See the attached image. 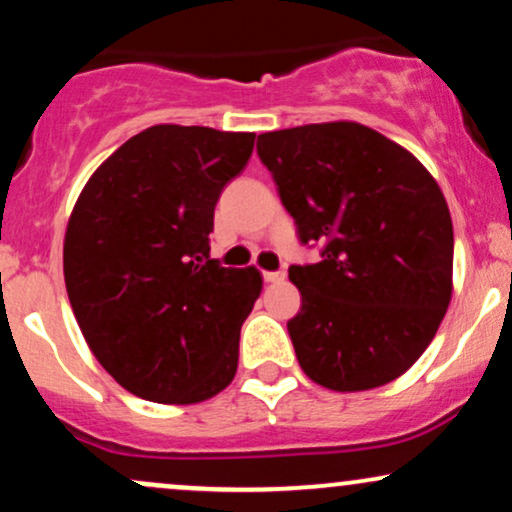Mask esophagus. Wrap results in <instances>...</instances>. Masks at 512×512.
<instances>
[{
	"instance_id": "1",
	"label": "esophagus",
	"mask_w": 512,
	"mask_h": 512,
	"mask_svg": "<svg viewBox=\"0 0 512 512\" xmlns=\"http://www.w3.org/2000/svg\"><path fill=\"white\" fill-rule=\"evenodd\" d=\"M262 276H264V281H267V284H276V281L286 279V272H284V269H276V272H262Z\"/></svg>"
}]
</instances>
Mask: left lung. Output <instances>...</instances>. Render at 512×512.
<instances>
[{
  "label": "left lung",
  "instance_id": "left-lung-1",
  "mask_svg": "<svg viewBox=\"0 0 512 512\" xmlns=\"http://www.w3.org/2000/svg\"><path fill=\"white\" fill-rule=\"evenodd\" d=\"M257 154L322 260L289 267L301 313L289 334L303 373L334 392L387 385L419 361L452 298V219L436 178L358 122L257 139Z\"/></svg>",
  "mask_w": 512,
  "mask_h": 512
}]
</instances>
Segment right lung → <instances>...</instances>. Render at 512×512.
I'll use <instances>...</instances> for the list:
<instances>
[{"instance_id":"1","label":"right lung","mask_w":512,"mask_h":512,"mask_svg":"<svg viewBox=\"0 0 512 512\" xmlns=\"http://www.w3.org/2000/svg\"><path fill=\"white\" fill-rule=\"evenodd\" d=\"M255 132L154 125L108 156L64 233V284L88 349L132 395L197 404L238 370L262 274L209 260L214 207Z\"/></svg>"}]
</instances>
